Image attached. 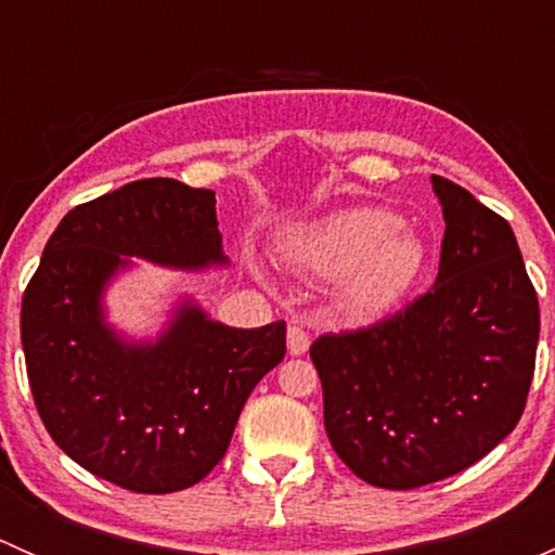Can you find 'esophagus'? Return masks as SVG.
Masks as SVG:
<instances>
[{
	"label": "esophagus",
	"instance_id": "34e87169",
	"mask_svg": "<svg viewBox=\"0 0 555 555\" xmlns=\"http://www.w3.org/2000/svg\"><path fill=\"white\" fill-rule=\"evenodd\" d=\"M309 346H311V335L306 333L304 327H289L287 330V351L293 357H300V354H306V351H309Z\"/></svg>",
	"mask_w": 555,
	"mask_h": 555
}]
</instances>
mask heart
Wrapping results in <instances>:
<instances>
[{
  "label": "heart",
  "mask_w": 555,
  "mask_h": 555,
  "mask_svg": "<svg viewBox=\"0 0 555 555\" xmlns=\"http://www.w3.org/2000/svg\"><path fill=\"white\" fill-rule=\"evenodd\" d=\"M279 251L306 276L333 279L340 309L360 319L400 306L427 266L422 236L382 206H349L289 228Z\"/></svg>",
  "instance_id": "heart-1"
}]
</instances>
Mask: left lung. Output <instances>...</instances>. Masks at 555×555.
Listing matches in <instances>:
<instances>
[{"mask_svg":"<svg viewBox=\"0 0 555 555\" xmlns=\"http://www.w3.org/2000/svg\"><path fill=\"white\" fill-rule=\"evenodd\" d=\"M443 249L405 311L311 344L324 429L357 478L408 491L451 478L516 429L534 376L540 306L516 233L435 177Z\"/></svg>","mask_w":555,"mask_h":555,"instance_id":"left-lung-1","label":"left lung"}]
</instances>
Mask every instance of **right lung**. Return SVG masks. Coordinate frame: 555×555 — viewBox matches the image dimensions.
<instances>
[{"mask_svg": "<svg viewBox=\"0 0 555 555\" xmlns=\"http://www.w3.org/2000/svg\"><path fill=\"white\" fill-rule=\"evenodd\" d=\"M131 257L228 266L215 190L139 179L75 206L24 293L21 344L55 446L120 489L171 494L225 456L246 397L284 360L287 327H228L184 295L155 338H126L106 322L104 293Z\"/></svg>", "mask_w": 555, "mask_h": 555, "instance_id": "1", "label": "right lung"}]
</instances>
